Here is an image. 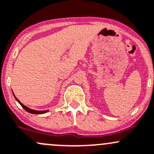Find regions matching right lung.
<instances>
[{"mask_svg": "<svg viewBox=\"0 0 154 154\" xmlns=\"http://www.w3.org/2000/svg\"><path fill=\"white\" fill-rule=\"evenodd\" d=\"M12 94L13 95H14L15 99H16L17 101V102L19 103V104H20V105L23 107V108L24 109H25V110L27 111V112H28L29 113H31V114H36V115H40V114H45V113H46L47 112H49V109H47V110H36V109H30V108L26 107V106L24 105V104H23V103H21V102L19 100V99H17V98L14 95V92L12 91Z\"/></svg>", "mask_w": 154, "mask_h": 154, "instance_id": "add662e5", "label": "right lung"}]
</instances>
